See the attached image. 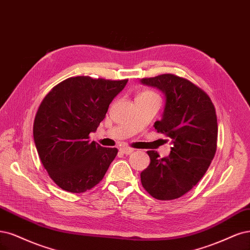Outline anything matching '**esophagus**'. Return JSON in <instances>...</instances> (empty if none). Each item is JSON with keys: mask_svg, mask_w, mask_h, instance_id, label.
Returning a JSON list of instances; mask_svg holds the SVG:
<instances>
[{"mask_svg": "<svg viewBox=\"0 0 250 250\" xmlns=\"http://www.w3.org/2000/svg\"><path fill=\"white\" fill-rule=\"evenodd\" d=\"M120 151H121L123 154H125V155H129V154H131L134 150L132 149V148H128V147H123V148H121L120 149Z\"/></svg>", "mask_w": 250, "mask_h": 250, "instance_id": "1", "label": "esophagus"}]
</instances>
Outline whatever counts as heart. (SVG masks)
<instances>
[{"mask_svg":"<svg viewBox=\"0 0 250 250\" xmlns=\"http://www.w3.org/2000/svg\"><path fill=\"white\" fill-rule=\"evenodd\" d=\"M137 97H144V98H149V97H157L156 94H155L154 92L152 91H143L142 93H140L139 95H137Z\"/></svg>","mask_w":250,"mask_h":250,"instance_id":"heart-1","label":"heart"}]
</instances>
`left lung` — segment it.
<instances>
[{"label": "left lung", "mask_w": 250, "mask_h": 250, "mask_svg": "<svg viewBox=\"0 0 250 250\" xmlns=\"http://www.w3.org/2000/svg\"><path fill=\"white\" fill-rule=\"evenodd\" d=\"M141 83L165 95L161 120L154 127L171 145L163 158L148 151L151 162L142 171V185L155 199L175 200L197 184L214 158L218 132L215 108L202 89L174 74L142 79Z\"/></svg>", "instance_id": "1"}]
</instances>
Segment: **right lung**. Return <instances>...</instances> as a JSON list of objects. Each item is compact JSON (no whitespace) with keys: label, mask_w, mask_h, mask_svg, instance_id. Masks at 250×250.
<instances>
[{"label":"right lung","mask_w":250,"mask_h":250,"mask_svg":"<svg viewBox=\"0 0 250 250\" xmlns=\"http://www.w3.org/2000/svg\"><path fill=\"white\" fill-rule=\"evenodd\" d=\"M128 80L76 76L60 83L43 99L33 136L43 167L66 191L81 193L97 185L115 159L116 148L89 140Z\"/></svg>","instance_id":"add662e5"}]
</instances>
